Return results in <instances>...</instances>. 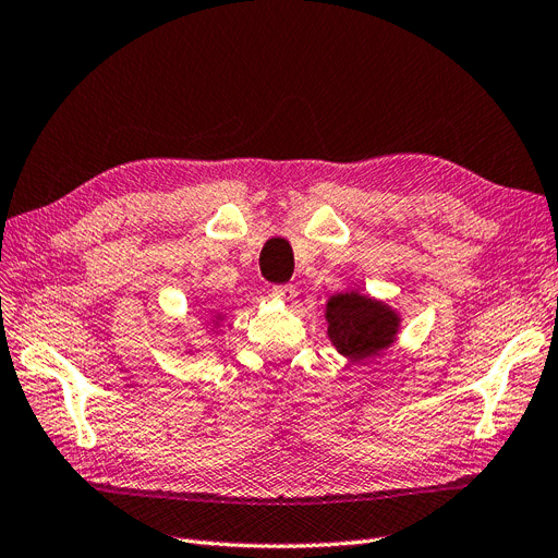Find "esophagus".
<instances>
[{"mask_svg": "<svg viewBox=\"0 0 558 558\" xmlns=\"http://www.w3.org/2000/svg\"><path fill=\"white\" fill-rule=\"evenodd\" d=\"M272 295H275L277 300H281V302H293L295 295H298V291H295V286L283 283V286H272Z\"/></svg>", "mask_w": 558, "mask_h": 558, "instance_id": "esophagus-1", "label": "esophagus"}]
</instances>
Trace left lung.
I'll use <instances>...</instances> for the list:
<instances>
[{
	"label": "left lung",
	"instance_id": "1",
	"mask_svg": "<svg viewBox=\"0 0 558 558\" xmlns=\"http://www.w3.org/2000/svg\"><path fill=\"white\" fill-rule=\"evenodd\" d=\"M326 320L330 342L351 361H365L391 347L400 326V316L391 307L353 291L328 300Z\"/></svg>",
	"mask_w": 558,
	"mask_h": 558
}]
</instances>
